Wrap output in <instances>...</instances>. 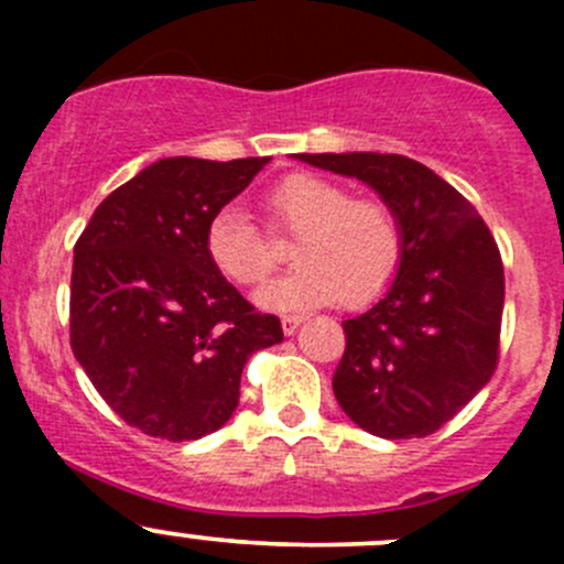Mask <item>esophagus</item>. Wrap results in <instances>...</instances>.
I'll use <instances>...</instances> for the list:
<instances>
[{
    "mask_svg": "<svg viewBox=\"0 0 564 564\" xmlns=\"http://www.w3.org/2000/svg\"><path fill=\"white\" fill-rule=\"evenodd\" d=\"M300 324H303V318H300V316H283L281 318V327H283V333H286V335L297 333Z\"/></svg>",
    "mask_w": 564,
    "mask_h": 564,
    "instance_id": "34e87169",
    "label": "esophagus"
}]
</instances>
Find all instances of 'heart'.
I'll return each instance as SVG.
<instances>
[{
  "label": "heart",
  "instance_id": "b5f03b06",
  "mask_svg": "<svg viewBox=\"0 0 564 564\" xmlns=\"http://www.w3.org/2000/svg\"><path fill=\"white\" fill-rule=\"evenodd\" d=\"M272 220L294 235V270L267 283L256 303L267 311H311L344 300L371 303L390 286L403 253L395 213L379 198H351L349 187L316 174H292L267 196ZM209 261L231 283L253 286L272 270V250L248 213L220 207L204 235Z\"/></svg>",
  "mask_w": 564,
  "mask_h": 564
}]
</instances>
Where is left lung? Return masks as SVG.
<instances>
[{
    "instance_id": "1",
    "label": "left lung",
    "mask_w": 564,
    "mask_h": 564,
    "mask_svg": "<svg viewBox=\"0 0 564 564\" xmlns=\"http://www.w3.org/2000/svg\"><path fill=\"white\" fill-rule=\"evenodd\" d=\"M294 158L366 182L395 213L403 237L388 292L344 322L346 351L333 377L340 409L382 440L434 434L497 368L505 270L491 231L451 182L412 158Z\"/></svg>"
}]
</instances>
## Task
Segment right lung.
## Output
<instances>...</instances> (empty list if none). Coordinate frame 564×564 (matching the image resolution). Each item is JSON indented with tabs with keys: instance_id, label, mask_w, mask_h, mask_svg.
<instances>
[{
	"instance_id": "right-lung-1",
	"label": "right lung",
	"mask_w": 564,
	"mask_h": 564,
	"mask_svg": "<svg viewBox=\"0 0 564 564\" xmlns=\"http://www.w3.org/2000/svg\"><path fill=\"white\" fill-rule=\"evenodd\" d=\"M270 158H163L108 193L73 250L70 346L95 390L147 436L191 442L240 403L248 357L283 340L278 316L220 275L207 224Z\"/></svg>"
}]
</instances>
